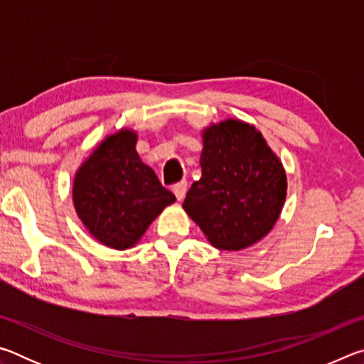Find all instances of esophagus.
<instances>
[{"label": "esophagus", "mask_w": 364, "mask_h": 364, "mask_svg": "<svg viewBox=\"0 0 364 364\" xmlns=\"http://www.w3.org/2000/svg\"><path fill=\"white\" fill-rule=\"evenodd\" d=\"M173 193H175L178 200H183L184 196H186V193H188V183L186 181L176 183L173 186Z\"/></svg>", "instance_id": "34e87169"}]
</instances>
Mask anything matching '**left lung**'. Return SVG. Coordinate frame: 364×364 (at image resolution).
<instances>
[{
    "label": "left lung",
    "mask_w": 364,
    "mask_h": 364,
    "mask_svg": "<svg viewBox=\"0 0 364 364\" xmlns=\"http://www.w3.org/2000/svg\"><path fill=\"white\" fill-rule=\"evenodd\" d=\"M202 138V178L188 191L184 210L215 247H249L279 218L287 193L286 171L249 123L221 122L207 128Z\"/></svg>",
    "instance_id": "obj_1"
}]
</instances>
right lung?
I'll list each match as a JSON object with an SVG mask.
<instances>
[{
	"mask_svg": "<svg viewBox=\"0 0 364 364\" xmlns=\"http://www.w3.org/2000/svg\"><path fill=\"white\" fill-rule=\"evenodd\" d=\"M136 133L120 130L96 147L78 168L73 205L91 236L107 247L125 250L136 244L157 215L173 204L136 152Z\"/></svg>",
	"mask_w": 364,
	"mask_h": 364,
	"instance_id": "add662e5",
	"label": "right lung"
}]
</instances>
